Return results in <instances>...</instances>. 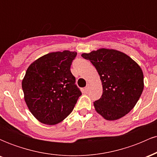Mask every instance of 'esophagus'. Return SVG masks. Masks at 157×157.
<instances>
[{
  "label": "esophagus",
  "mask_w": 157,
  "mask_h": 157,
  "mask_svg": "<svg viewBox=\"0 0 157 157\" xmlns=\"http://www.w3.org/2000/svg\"><path fill=\"white\" fill-rule=\"evenodd\" d=\"M90 89V85L89 84H86V86L85 87V91H88Z\"/></svg>",
  "instance_id": "34e87169"
}]
</instances>
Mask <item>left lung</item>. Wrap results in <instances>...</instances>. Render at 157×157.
<instances>
[{"instance_id": "obj_1", "label": "left lung", "mask_w": 157, "mask_h": 157, "mask_svg": "<svg viewBox=\"0 0 157 157\" xmlns=\"http://www.w3.org/2000/svg\"><path fill=\"white\" fill-rule=\"evenodd\" d=\"M81 56L94 65L102 81V94L94 102L97 112L107 120H118L130 112L144 89L140 66L115 49L100 48Z\"/></svg>"}]
</instances>
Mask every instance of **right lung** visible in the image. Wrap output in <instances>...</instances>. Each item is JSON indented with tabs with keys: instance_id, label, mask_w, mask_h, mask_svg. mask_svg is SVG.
I'll list each match as a JSON object with an SVG mask.
<instances>
[{
	"instance_id": "obj_1",
	"label": "right lung",
	"mask_w": 157,
	"mask_h": 157,
	"mask_svg": "<svg viewBox=\"0 0 157 157\" xmlns=\"http://www.w3.org/2000/svg\"><path fill=\"white\" fill-rule=\"evenodd\" d=\"M76 52L48 53L27 68L22 89L27 107L38 121L55 125L73 111L82 94L71 72Z\"/></svg>"
}]
</instances>
